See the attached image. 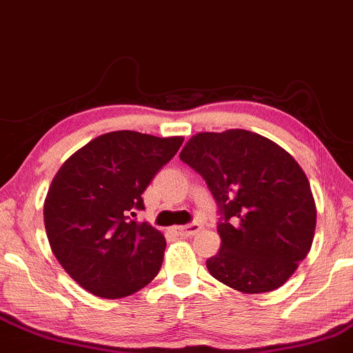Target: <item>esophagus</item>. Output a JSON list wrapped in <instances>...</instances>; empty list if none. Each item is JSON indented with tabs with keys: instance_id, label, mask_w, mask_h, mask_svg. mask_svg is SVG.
Segmentation results:
<instances>
[{
	"instance_id": "34e87169",
	"label": "esophagus",
	"mask_w": 353,
	"mask_h": 353,
	"mask_svg": "<svg viewBox=\"0 0 353 353\" xmlns=\"http://www.w3.org/2000/svg\"><path fill=\"white\" fill-rule=\"evenodd\" d=\"M201 225L199 223H189V225H184V227H177L176 230H177V233H179L181 236H194L195 233H199L201 232Z\"/></svg>"
}]
</instances>
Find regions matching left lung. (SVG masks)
I'll return each mask as SVG.
<instances>
[{"label": "left lung", "instance_id": "left-lung-1", "mask_svg": "<svg viewBox=\"0 0 353 353\" xmlns=\"http://www.w3.org/2000/svg\"><path fill=\"white\" fill-rule=\"evenodd\" d=\"M179 158L205 179L222 215V245L207 260L209 273L246 294L283 286L316 230V202L298 161L246 130L194 134Z\"/></svg>", "mask_w": 353, "mask_h": 353}]
</instances>
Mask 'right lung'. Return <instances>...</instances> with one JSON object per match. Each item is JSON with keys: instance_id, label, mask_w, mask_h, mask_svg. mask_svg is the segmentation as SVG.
I'll return each mask as SVG.
<instances>
[{"instance_id": "obj_1", "label": "right lung", "mask_w": 353, "mask_h": 353, "mask_svg": "<svg viewBox=\"0 0 353 353\" xmlns=\"http://www.w3.org/2000/svg\"><path fill=\"white\" fill-rule=\"evenodd\" d=\"M182 141L112 131L75 151L54 176L46 233L57 261L85 291L120 299L156 278L165 239L134 217L144 209L141 194Z\"/></svg>"}]
</instances>
